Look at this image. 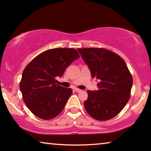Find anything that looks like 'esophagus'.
Returning <instances> with one entry per match:
<instances>
[{"mask_svg": "<svg viewBox=\"0 0 151 151\" xmlns=\"http://www.w3.org/2000/svg\"><path fill=\"white\" fill-rule=\"evenodd\" d=\"M74 90H75V91H76V92H81V91H82V90H80V89H77V88H76V89H74Z\"/></svg>", "mask_w": 151, "mask_h": 151, "instance_id": "34e87169", "label": "esophagus"}]
</instances>
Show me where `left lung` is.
I'll list each match as a JSON object with an SVG mask.
<instances>
[{
    "label": "left lung",
    "instance_id": "obj_1",
    "mask_svg": "<svg viewBox=\"0 0 151 151\" xmlns=\"http://www.w3.org/2000/svg\"><path fill=\"white\" fill-rule=\"evenodd\" d=\"M87 64L91 77L99 80V89L88 90L84 103L86 111L99 121L116 116L129 101L132 87V77L124 60L114 52L105 48H78Z\"/></svg>",
    "mask_w": 151,
    "mask_h": 151
}]
</instances>
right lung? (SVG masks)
<instances>
[{
    "label": "right lung",
    "mask_w": 151,
    "mask_h": 151,
    "mask_svg": "<svg viewBox=\"0 0 151 151\" xmlns=\"http://www.w3.org/2000/svg\"><path fill=\"white\" fill-rule=\"evenodd\" d=\"M79 58L73 48L47 50L31 61L23 72L20 90L26 106L35 116L49 120L60 114L72 93L71 88L56 84L74 60Z\"/></svg>",
    "instance_id": "right-lung-1"
}]
</instances>
